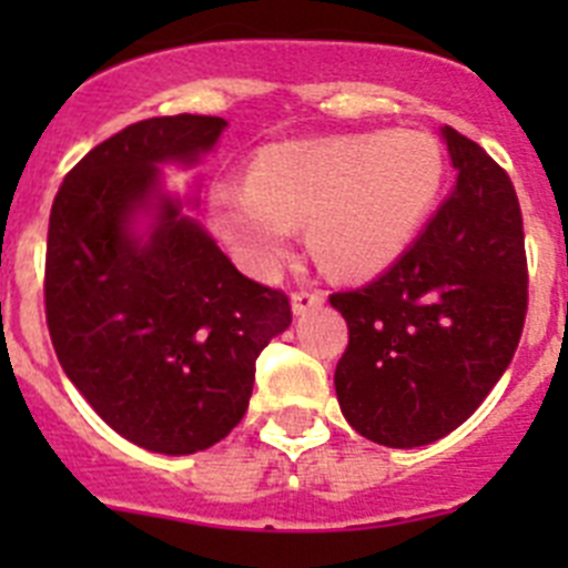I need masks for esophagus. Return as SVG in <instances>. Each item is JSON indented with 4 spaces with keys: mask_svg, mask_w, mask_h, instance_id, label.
<instances>
[{
    "mask_svg": "<svg viewBox=\"0 0 568 568\" xmlns=\"http://www.w3.org/2000/svg\"><path fill=\"white\" fill-rule=\"evenodd\" d=\"M324 304V293L321 290H295L293 293V313L304 315L310 310L321 307Z\"/></svg>",
    "mask_w": 568,
    "mask_h": 568,
    "instance_id": "34e87169",
    "label": "esophagus"
}]
</instances>
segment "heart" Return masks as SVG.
Returning a JSON list of instances; mask_svg holds the SVG:
<instances>
[{"label": "heart", "mask_w": 568, "mask_h": 568, "mask_svg": "<svg viewBox=\"0 0 568 568\" xmlns=\"http://www.w3.org/2000/svg\"><path fill=\"white\" fill-rule=\"evenodd\" d=\"M444 182L424 133H353L278 142L253 155L247 184L213 193L215 224L255 273H273L307 222L315 258L335 275L386 270L418 235Z\"/></svg>", "instance_id": "1"}]
</instances>
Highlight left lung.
I'll return each mask as SVG.
<instances>
[{
    "instance_id": "1",
    "label": "left lung",
    "mask_w": 568,
    "mask_h": 568,
    "mask_svg": "<svg viewBox=\"0 0 568 568\" xmlns=\"http://www.w3.org/2000/svg\"><path fill=\"white\" fill-rule=\"evenodd\" d=\"M453 193L415 244L366 287L329 295L349 344L335 393L355 433L393 449L444 438L506 373L529 304L524 215L509 175L444 128Z\"/></svg>"
}]
</instances>
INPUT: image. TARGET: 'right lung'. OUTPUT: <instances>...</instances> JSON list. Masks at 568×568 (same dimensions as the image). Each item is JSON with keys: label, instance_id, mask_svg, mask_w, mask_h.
Wrapping results in <instances>:
<instances>
[{"label": "right lung", "instance_id": "right-lung-1", "mask_svg": "<svg viewBox=\"0 0 568 568\" xmlns=\"http://www.w3.org/2000/svg\"><path fill=\"white\" fill-rule=\"evenodd\" d=\"M224 128L193 113L130 124L64 175L50 210L44 315L59 364L104 424L150 453L227 438L255 358L293 321L287 295L241 275L159 193V164L199 162ZM150 206L154 224L135 236Z\"/></svg>", "mask_w": 568, "mask_h": 568}]
</instances>
